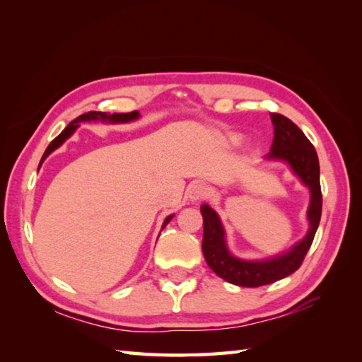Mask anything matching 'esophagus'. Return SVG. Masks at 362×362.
<instances>
[{"instance_id":"obj_1","label":"esophagus","mask_w":362,"mask_h":362,"mask_svg":"<svg viewBox=\"0 0 362 362\" xmlns=\"http://www.w3.org/2000/svg\"><path fill=\"white\" fill-rule=\"evenodd\" d=\"M205 194H206V188L199 182L191 183L187 189V196L189 201H201V199L205 197Z\"/></svg>"}]
</instances>
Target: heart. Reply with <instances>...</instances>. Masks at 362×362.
<instances>
[{
  "label": "heart",
  "instance_id": "obj_1",
  "mask_svg": "<svg viewBox=\"0 0 362 362\" xmlns=\"http://www.w3.org/2000/svg\"><path fill=\"white\" fill-rule=\"evenodd\" d=\"M233 141H236V138H233Z\"/></svg>",
  "mask_w": 362,
  "mask_h": 362
}]
</instances>
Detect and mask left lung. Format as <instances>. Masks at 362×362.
Masks as SVG:
<instances>
[{
  "label": "left lung",
  "mask_w": 362,
  "mask_h": 362,
  "mask_svg": "<svg viewBox=\"0 0 362 362\" xmlns=\"http://www.w3.org/2000/svg\"><path fill=\"white\" fill-rule=\"evenodd\" d=\"M274 124V141L267 158L288 161L306 187L311 191V202L308 209L310 230L298 244L289 252L264 261H244L232 257L227 250L224 240V228L221 226L218 214L209 205L201 206L204 218L202 252L206 264L211 271L228 283L244 288H258L264 284L279 281L284 276L296 272L302 266L308 253L322 214V191H320V168L316 149L306 135L289 118L280 113H271Z\"/></svg>",
  "instance_id": "1"
}]
</instances>
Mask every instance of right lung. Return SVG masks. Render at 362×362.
I'll use <instances>...</instances> for the list:
<instances>
[{"instance_id":"right-lung-1","label":"right lung","mask_w":362,"mask_h":362,"mask_svg":"<svg viewBox=\"0 0 362 362\" xmlns=\"http://www.w3.org/2000/svg\"><path fill=\"white\" fill-rule=\"evenodd\" d=\"M138 118V112L136 110H134V112H129V113H113V115H109V113H105V112H87V113H83V115H81V117H78L76 119H73L70 124H68L64 130H62V134L60 135H57L56 138H54V140L49 143V146L48 148H46V151H45V153H43V157H42V160H40V165L43 163V160L49 156V153L54 151V149H57L60 144H62L68 136H71V134L74 132L76 129L79 127V122H82V121H110V122H127V121H132V119H136ZM173 219V214L171 216H168L166 219H165V222H163V228L166 227V224L169 221Z\"/></svg>"}]
</instances>
